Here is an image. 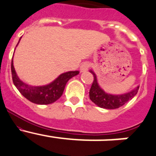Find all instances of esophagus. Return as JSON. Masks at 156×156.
<instances>
[{
	"mask_svg": "<svg viewBox=\"0 0 156 156\" xmlns=\"http://www.w3.org/2000/svg\"><path fill=\"white\" fill-rule=\"evenodd\" d=\"M89 63H88V62H84V63H82V64H81V66H80V70L82 71V72H84V71H86V70L89 69Z\"/></svg>",
	"mask_w": 156,
	"mask_h": 156,
	"instance_id": "1",
	"label": "esophagus"
}]
</instances>
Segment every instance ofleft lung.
Masks as SVG:
<instances>
[{"label":"left lung","instance_id":"obj_1","mask_svg":"<svg viewBox=\"0 0 156 156\" xmlns=\"http://www.w3.org/2000/svg\"><path fill=\"white\" fill-rule=\"evenodd\" d=\"M94 77L91 89L89 90V98L97 106L105 109H116L130 101L137 93L139 86L136 87L129 93L122 95L108 94L100 87L97 82V75L93 70H89Z\"/></svg>","mask_w":156,"mask_h":156}]
</instances>
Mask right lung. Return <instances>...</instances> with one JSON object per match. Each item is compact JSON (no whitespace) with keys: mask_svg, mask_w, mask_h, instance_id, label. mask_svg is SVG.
<instances>
[{"mask_svg":"<svg viewBox=\"0 0 156 156\" xmlns=\"http://www.w3.org/2000/svg\"><path fill=\"white\" fill-rule=\"evenodd\" d=\"M11 69L13 83L16 87L25 98L30 102L37 104H49L57 101L63 94L67 82L70 78L79 74L78 70L68 71L61 74L56 79L48 85L42 86H32L24 83L19 78L13 66V60H12Z\"/></svg>","mask_w":156,"mask_h":156,"instance_id":"1","label":"right lung"}]
</instances>
